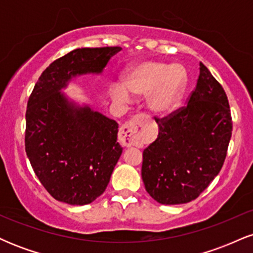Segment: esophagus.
Instances as JSON below:
<instances>
[{
	"mask_svg": "<svg viewBox=\"0 0 253 253\" xmlns=\"http://www.w3.org/2000/svg\"><path fill=\"white\" fill-rule=\"evenodd\" d=\"M140 123L141 117L138 115V117L130 119L129 121H127V123L121 127L120 133H119V141H120L121 145L129 147L130 145H133L136 143V141L144 139L143 132L139 128V127H140Z\"/></svg>",
	"mask_w": 253,
	"mask_h": 253,
	"instance_id": "esophagus-1",
	"label": "esophagus"
}]
</instances>
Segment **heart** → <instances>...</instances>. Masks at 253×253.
<instances>
[{
    "mask_svg": "<svg viewBox=\"0 0 253 253\" xmlns=\"http://www.w3.org/2000/svg\"><path fill=\"white\" fill-rule=\"evenodd\" d=\"M124 86L114 84L112 95L129 101L130 94L147 96V108L155 115H168L178 106L187 85V75L181 65L157 60L140 62L125 72Z\"/></svg>",
    "mask_w": 253,
    "mask_h": 253,
    "instance_id": "heart-1",
    "label": "heart"
}]
</instances>
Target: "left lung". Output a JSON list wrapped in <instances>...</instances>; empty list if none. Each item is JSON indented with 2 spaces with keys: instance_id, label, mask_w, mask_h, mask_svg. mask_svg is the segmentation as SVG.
I'll list each match as a JSON object with an SVG mask.
<instances>
[{
  "instance_id": "left-lung-1",
  "label": "left lung",
  "mask_w": 253,
  "mask_h": 253,
  "mask_svg": "<svg viewBox=\"0 0 253 253\" xmlns=\"http://www.w3.org/2000/svg\"><path fill=\"white\" fill-rule=\"evenodd\" d=\"M155 119L158 136L143 152L145 189L162 205L193 201L217 176L227 155L232 118L225 90L200 63L187 106Z\"/></svg>"
}]
</instances>
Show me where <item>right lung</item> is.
<instances>
[{
  "label": "right lung",
  "mask_w": 253,
  "mask_h": 253,
  "mask_svg": "<svg viewBox=\"0 0 253 253\" xmlns=\"http://www.w3.org/2000/svg\"><path fill=\"white\" fill-rule=\"evenodd\" d=\"M121 47L76 48L51 63L34 85L26 110V153L51 196L83 206L102 195L123 147L117 121L78 106L62 92L72 78L100 75Z\"/></svg>",
  "instance_id": "1"
}]
</instances>
